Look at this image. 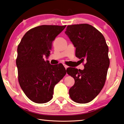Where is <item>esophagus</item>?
<instances>
[{"instance_id":"34e87169","label":"esophagus","mask_w":124,"mask_h":124,"mask_svg":"<svg viewBox=\"0 0 124 124\" xmlns=\"http://www.w3.org/2000/svg\"><path fill=\"white\" fill-rule=\"evenodd\" d=\"M64 67H65V68L66 69L68 68V66L66 65H65V64H64Z\"/></svg>"}]
</instances>
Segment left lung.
Masks as SVG:
<instances>
[{"mask_svg":"<svg viewBox=\"0 0 124 124\" xmlns=\"http://www.w3.org/2000/svg\"><path fill=\"white\" fill-rule=\"evenodd\" d=\"M65 34L76 47L75 56L86 62L84 70L66 69L75 80L69 91L70 97L77 103H87L96 98L105 83L110 65L108 46L103 35L91 25H68Z\"/></svg>","mask_w":124,"mask_h":124,"instance_id":"obj_1","label":"left lung"}]
</instances>
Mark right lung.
I'll list each match as a JSON object with an SVG mask.
<instances>
[{
  "label": "right lung",
  "mask_w": 124,
  "mask_h": 124,
  "mask_svg": "<svg viewBox=\"0 0 124 124\" xmlns=\"http://www.w3.org/2000/svg\"><path fill=\"white\" fill-rule=\"evenodd\" d=\"M66 25H43L26 32L19 44L16 64L18 81L24 94L35 103L51 100L55 85L66 74L63 65H53L43 56L50 54L53 41Z\"/></svg>",
  "instance_id": "obj_1"
}]
</instances>
